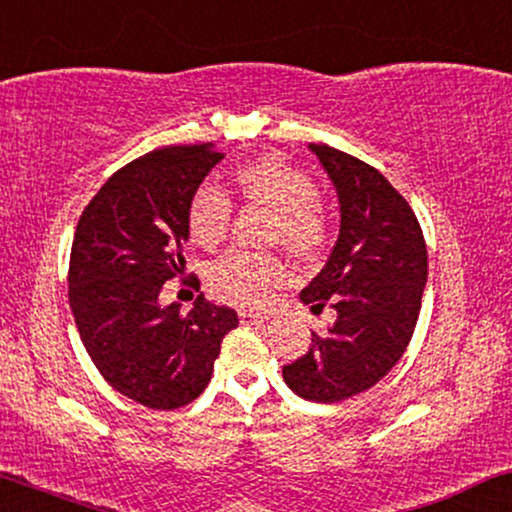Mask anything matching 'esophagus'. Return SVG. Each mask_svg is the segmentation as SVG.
<instances>
[{"label": "esophagus", "mask_w": 512, "mask_h": 512, "mask_svg": "<svg viewBox=\"0 0 512 512\" xmlns=\"http://www.w3.org/2000/svg\"><path fill=\"white\" fill-rule=\"evenodd\" d=\"M265 319H270V312L240 310V321H242V324H263Z\"/></svg>", "instance_id": "esophagus-1"}]
</instances>
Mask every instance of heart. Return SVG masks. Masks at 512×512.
<instances>
[{
  "instance_id": "1",
  "label": "heart",
  "mask_w": 512,
  "mask_h": 512,
  "mask_svg": "<svg viewBox=\"0 0 512 512\" xmlns=\"http://www.w3.org/2000/svg\"><path fill=\"white\" fill-rule=\"evenodd\" d=\"M235 184L244 198L275 212L272 242H282L300 258H312L324 247L328 221L317 200V184L300 167L277 153H263L235 172ZM233 205L216 186H200L188 205V233L200 247H219L230 228ZM289 268L275 254L233 249L209 268V289L219 300L258 307L272 289L284 284Z\"/></svg>"
}]
</instances>
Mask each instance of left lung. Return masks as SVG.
Here are the masks:
<instances>
[{
  "label": "left lung",
  "instance_id": "left-lung-1",
  "mask_svg": "<svg viewBox=\"0 0 512 512\" xmlns=\"http://www.w3.org/2000/svg\"><path fill=\"white\" fill-rule=\"evenodd\" d=\"M340 200V235L300 300L338 312L326 333L282 368L300 398L338 403L375 387L415 333L426 286V244L408 200L375 167L328 144H310Z\"/></svg>",
  "mask_w": 512,
  "mask_h": 512
}]
</instances>
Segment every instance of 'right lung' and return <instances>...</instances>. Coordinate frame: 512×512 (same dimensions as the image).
Returning <instances> with one entry per match:
<instances>
[{"label":"right lung","mask_w":512,"mask_h":512,"mask_svg":"<svg viewBox=\"0 0 512 512\" xmlns=\"http://www.w3.org/2000/svg\"><path fill=\"white\" fill-rule=\"evenodd\" d=\"M221 158L214 144H193L132 160L88 202L74 233L67 282L83 347L111 387L153 410L195 401L240 324L202 293L191 312L158 300L165 282L186 277L188 205ZM184 284L200 289L198 277Z\"/></svg>","instance_id":"add662e5"}]
</instances>
